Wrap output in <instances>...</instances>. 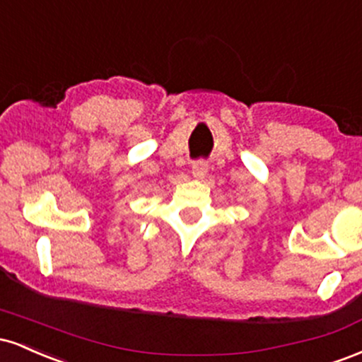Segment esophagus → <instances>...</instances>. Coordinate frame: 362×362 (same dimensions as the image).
<instances>
[{
  "label": "esophagus",
  "mask_w": 362,
  "mask_h": 362,
  "mask_svg": "<svg viewBox=\"0 0 362 362\" xmlns=\"http://www.w3.org/2000/svg\"><path fill=\"white\" fill-rule=\"evenodd\" d=\"M207 168H209V165L206 161H197L192 167V175L195 178H204L207 175Z\"/></svg>",
  "instance_id": "esophagus-1"
}]
</instances>
